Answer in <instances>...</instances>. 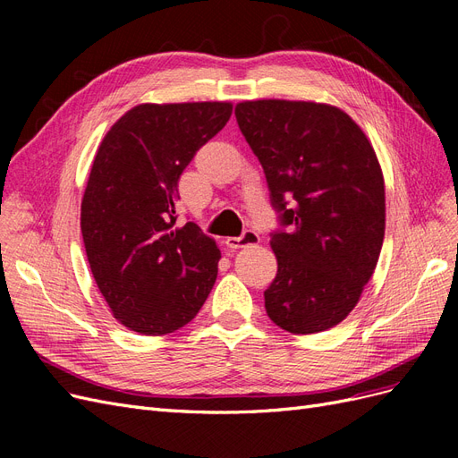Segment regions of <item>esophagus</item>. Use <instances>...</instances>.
Listing matches in <instances>:
<instances>
[{
  "label": "esophagus",
  "instance_id": "esophagus-1",
  "mask_svg": "<svg viewBox=\"0 0 458 458\" xmlns=\"http://www.w3.org/2000/svg\"><path fill=\"white\" fill-rule=\"evenodd\" d=\"M259 242V234L256 231H244L241 237H227L225 239V244L227 248H231V250H237V248H246V246H252V244H258Z\"/></svg>",
  "mask_w": 458,
  "mask_h": 458
}]
</instances>
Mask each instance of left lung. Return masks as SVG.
<instances>
[{"label": "left lung", "mask_w": 458, "mask_h": 458, "mask_svg": "<svg viewBox=\"0 0 458 458\" xmlns=\"http://www.w3.org/2000/svg\"><path fill=\"white\" fill-rule=\"evenodd\" d=\"M234 116L279 214L266 311L293 335L332 328L355 308L382 250L386 192L374 148L344 110L323 103L244 101Z\"/></svg>", "instance_id": "left-lung-1"}]
</instances>
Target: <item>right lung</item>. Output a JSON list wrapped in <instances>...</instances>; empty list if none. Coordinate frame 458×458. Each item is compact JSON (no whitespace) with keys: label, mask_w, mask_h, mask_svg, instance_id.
Returning <instances> with one entry per match:
<instances>
[{"label":"right lung","mask_w":458,"mask_h":458,"mask_svg":"<svg viewBox=\"0 0 458 458\" xmlns=\"http://www.w3.org/2000/svg\"><path fill=\"white\" fill-rule=\"evenodd\" d=\"M231 113V103L137 105L97 150L81 237L110 311L140 335L185 327L216 283L219 248L192 221L175 224V202L179 177Z\"/></svg>","instance_id":"add662e5"}]
</instances>
